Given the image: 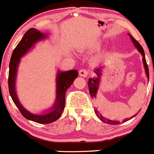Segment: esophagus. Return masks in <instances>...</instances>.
Wrapping results in <instances>:
<instances>
[{
  "instance_id": "34e87169",
  "label": "esophagus",
  "mask_w": 154,
  "mask_h": 154,
  "mask_svg": "<svg viewBox=\"0 0 154 154\" xmlns=\"http://www.w3.org/2000/svg\"><path fill=\"white\" fill-rule=\"evenodd\" d=\"M89 72L88 70L85 69H82L79 70V75L82 76V77H87L88 75Z\"/></svg>"
}]
</instances>
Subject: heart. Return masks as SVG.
<instances>
[{"mask_svg":"<svg viewBox=\"0 0 154 154\" xmlns=\"http://www.w3.org/2000/svg\"><path fill=\"white\" fill-rule=\"evenodd\" d=\"M99 46H100V43H99V42H96V43H94L93 45H91V48H97Z\"/></svg>","mask_w":154,"mask_h":154,"instance_id":"obj_1","label":"heart"}]
</instances>
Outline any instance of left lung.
Listing matches in <instances>:
<instances>
[{
	"label": "left lung",
	"mask_w": 154,
	"mask_h": 154,
	"mask_svg": "<svg viewBox=\"0 0 154 154\" xmlns=\"http://www.w3.org/2000/svg\"><path fill=\"white\" fill-rule=\"evenodd\" d=\"M128 35L130 36V38H131V41H132L133 44H134V46H135V48L137 49V51H138L141 54L142 56H143V58H142V60H143V63H144V69H145V72H146V74H147V79H149L148 66H147V62H146L145 54H144V49H143V48L141 47V45H140V44L138 43V42H137V41H136L135 39L134 38V37H133L132 35H131L130 34H128ZM102 69H103V67H102V66H99L98 68L95 69L94 71V72L95 74H96V76H95V77H94V78L89 79L88 89H89V92H90L91 97L92 98H96L97 92L98 88H99V85H100V76H101L102 72H103ZM94 109H94L95 113H96V115L99 118H100V119L101 120L102 122H105V123H107V124H111V125H118V124H120L121 122L122 123V122H127V121H128V120L131 119H132L133 117H134L136 115H137V114H136V115H134V116L131 117V118L125 119L122 120V122H120V121H117V120L109 119L105 118V117H103V116L100 115V113L99 112V111L97 110V109L96 107H95Z\"/></svg>",
	"instance_id": "left-lung-1"
}]
</instances>
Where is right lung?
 I'll use <instances>...</instances> for the list:
<instances>
[{"label": "right lung", "instance_id": "1", "mask_svg": "<svg viewBox=\"0 0 154 154\" xmlns=\"http://www.w3.org/2000/svg\"><path fill=\"white\" fill-rule=\"evenodd\" d=\"M47 37L48 35L42 33L38 29L34 28L29 29L25 33L23 38L13 51L10 58V65H9L8 87L9 92L12 97L13 101L25 118L40 124L51 123L60 117L65 107L66 92L72 84L74 80L78 77L79 75L77 70H69L66 72H61L59 70L57 72L56 79V101L54 106L51 108V110L48 112H43L40 115L34 114L28 111L27 109H25L24 106H22L16 92V79H17V73L20 59L34 46L35 44L39 41L47 38Z\"/></svg>", "mask_w": 154, "mask_h": 154}]
</instances>
